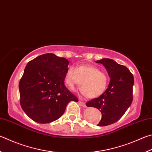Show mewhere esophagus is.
<instances>
[{"instance_id":"34e87169","label":"esophagus","mask_w":152,"mask_h":152,"mask_svg":"<svg viewBox=\"0 0 152 152\" xmlns=\"http://www.w3.org/2000/svg\"><path fill=\"white\" fill-rule=\"evenodd\" d=\"M79 104L82 107H86V104L84 103V102H81V101H79Z\"/></svg>"}]
</instances>
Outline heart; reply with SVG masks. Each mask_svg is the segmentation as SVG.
I'll return each mask as SVG.
<instances>
[{
	"mask_svg": "<svg viewBox=\"0 0 152 152\" xmlns=\"http://www.w3.org/2000/svg\"><path fill=\"white\" fill-rule=\"evenodd\" d=\"M64 82L69 89L74 90L82 82V93L88 98H96L106 90L108 77L104 72L92 64H81L69 67L65 74Z\"/></svg>",
	"mask_w": 152,
	"mask_h": 152,
	"instance_id": "1",
	"label": "heart"
}]
</instances>
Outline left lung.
Segmentation results:
<instances>
[{
    "instance_id": "left-lung-1",
    "label": "left lung",
    "mask_w": 152,
    "mask_h": 152,
    "mask_svg": "<svg viewBox=\"0 0 152 152\" xmlns=\"http://www.w3.org/2000/svg\"><path fill=\"white\" fill-rule=\"evenodd\" d=\"M96 63L103 64L110 77L108 88L99 96L88 101V107H94L102 113L99 126H106L119 120L133 101V74L129 69L109 58Z\"/></svg>"
}]
</instances>
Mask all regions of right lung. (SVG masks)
I'll list each match as a JSON object with an SVG mask.
<instances>
[{"label":"right lung","mask_w":152,"mask_h":152,"mask_svg":"<svg viewBox=\"0 0 152 152\" xmlns=\"http://www.w3.org/2000/svg\"><path fill=\"white\" fill-rule=\"evenodd\" d=\"M68 64L66 58L52 53L40 55L27 64L19 82L20 104L34 122H54L70 101L78 102L64 84Z\"/></svg>","instance_id":"right-lung-1"}]
</instances>
